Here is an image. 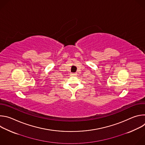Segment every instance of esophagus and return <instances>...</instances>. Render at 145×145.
<instances>
[{"mask_svg":"<svg viewBox=\"0 0 145 145\" xmlns=\"http://www.w3.org/2000/svg\"><path fill=\"white\" fill-rule=\"evenodd\" d=\"M71 74L72 76H76V73H71Z\"/></svg>","mask_w":145,"mask_h":145,"instance_id":"1","label":"esophagus"}]
</instances>
